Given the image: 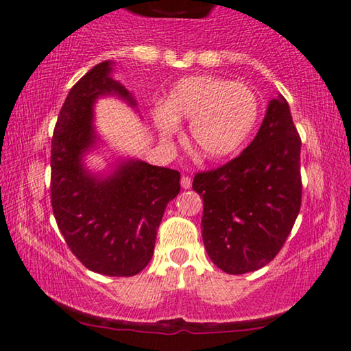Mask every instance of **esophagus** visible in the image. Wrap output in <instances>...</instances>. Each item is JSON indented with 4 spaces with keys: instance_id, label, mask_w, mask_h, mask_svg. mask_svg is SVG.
Segmentation results:
<instances>
[{
    "instance_id": "1",
    "label": "esophagus",
    "mask_w": 351,
    "mask_h": 351,
    "mask_svg": "<svg viewBox=\"0 0 351 351\" xmlns=\"http://www.w3.org/2000/svg\"><path fill=\"white\" fill-rule=\"evenodd\" d=\"M191 186H193V180H191L189 176H183V178H181V188L189 189Z\"/></svg>"
}]
</instances>
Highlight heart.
I'll return each mask as SVG.
<instances>
[{
	"instance_id": "obj_1",
	"label": "heart",
	"mask_w": 351,
	"mask_h": 351,
	"mask_svg": "<svg viewBox=\"0 0 351 351\" xmlns=\"http://www.w3.org/2000/svg\"><path fill=\"white\" fill-rule=\"evenodd\" d=\"M259 100L251 87L217 76H193L180 81L163 106L154 112L163 137L178 131V121H191V143L207 160L237 154L254 131Z\"/></svg>"
}]
</instances>
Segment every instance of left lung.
<instances>
[{
    "mask_svg": "<svg viewBox=\"0 0 351 351\" xmlns=\"http://www.w3.org/2000/svg\"><path fill=\"white\" fill-rule=\"evenodd\" d=\"M300 152V134L280 95L270 100L256 137L237 158L196 173L204 246L223 272H254L285 245L301 207Z\"/></svg>",
    "mask_w": 351,
    "mask_h": 351,
    "instance_id": "obj_1",
    "label": "left lung"
}]
</instances>
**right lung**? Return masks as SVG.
Returning a JSON list of instances; mask_svg holds the SVG:
<instances>
[{
  "instance_id": "obj_1",
  "label": "right lung",
  "mask_w": 351,
  "mask_h": 351,
  "mask_svg": "<svg viewBox=\"0 0 351 351\" xmlns=\"http://www.w3.org/2000/svg\"><path fill=\"white\" fill-rule=\"evenodd\" d=\"M112 63L92 68L71 88L51 139V207L66 245L92 272L132 277L150 263L167 204L180 193V173L141 160L123 162L108 178L82 165L95 144L94 104L130 92L110 76Z\"/></svg>"
}]
</instances>
